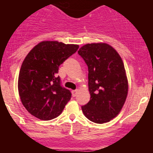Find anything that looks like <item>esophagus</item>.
Masks as SVG:
<instances>
[{"instance_id": "34e87169", "label": "esophagus", "mask_w": 153, "mask_h": 153, "mask_svg": "<svg viewBox=\"0 0 153 153\" xmlns=\"http://www.w3.org/2000/svg\"><path fill=\"white\" fill-rule=\"evenodd\" d=\"M77 93H78V90H72V94L74 97H76V94H77Z\"/></svg>"}]
</instances>
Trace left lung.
<instances>
[{"mask_svg":"<svg viewBox=\"0 0 153 153\" xmlns=\"http://www.w3.org/2000/svg\"><path fill=\"white\" fill-rule=\"evenodd\" d=\"M78 53L89 70L90 100L82 106V111L92 122H109L120 113L128 94L129 83L123 61L118 52L106 43L85 44Z\"/></svg>","mask_w":153,"mask_h":153,"instance_id":"8db88e82","label":"left lung"}]
</instances>
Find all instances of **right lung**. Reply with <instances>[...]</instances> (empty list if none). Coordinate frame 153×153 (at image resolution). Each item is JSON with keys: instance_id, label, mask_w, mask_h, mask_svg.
Here are the masks:
<instances>
[{"instance_id": "1", "label": "right lung", "mask_w": 153, "mask_h": 153, "mask_svg": "<svg viewBox=\"0 0 153 153\" xmlns=\"http://www.w3.org/2000/svg\"><path fill=\"white\" fill-rule=\"evenodd\" d=\"M79 48L77 44L44 40L24 58L18 76V92L23 106L41 120L58 117L71 98L70 90L56 77L60 65Z\"/></svg>"}]
</instances>
